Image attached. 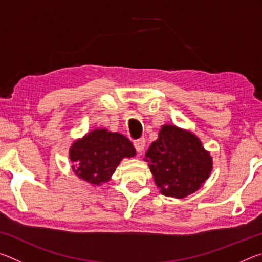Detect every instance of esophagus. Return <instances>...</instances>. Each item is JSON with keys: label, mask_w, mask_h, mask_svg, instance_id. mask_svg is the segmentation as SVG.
<instances>
[{"label": "esophagus", "mask_w": 262, "mask_h": 262, "mask_svg": "<svg viewBox=\"0 0 262 262\" xmlns=\"http://www.w3.org/2000/svg\"><path fill=\"white\" fill-rule=\"evenodd\" d=\"M134 147L136 149L137 152H142L144 150V147H145V140L144 137H141V139H137L134 141Z\"/></svg>", "instance_id": "34e87169"}]
</instances>
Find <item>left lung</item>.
<instances>
[{
	"mask_svg": "<svg viewBox=\"0 0 262 262\" xmlns=\"http://www.w3.org/2000/svg\"><path fill=\"white\" fill-rule=\"evenodd\" d=\"M145 161L162 194L177 199L200 188L212 168L210 155L196 136L168 125L162 127Z\"/></svg>",
	"mask_w": 262,
	"mask_h": 262,
	"instance_id": "obj_1",
	"label": "left lung"
}]
</instances>
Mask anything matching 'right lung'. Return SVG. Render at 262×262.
Wrapping results in <instances>:
<instances>
[{
    "mask_svg": "<svg viewBox=\"0 0 262 262\" xmlns=\"http://www.w3.org/2000/svg\"><path fill=\"white\" fill-rule=\"evenodd\" d=\"M132 142L119 133L96 129L70 148L73 171L94 185L106 183L123 157L135 156Z\"/></svg>",
    "mask_w": 262,
    "mask_h": 262,
    "instance_id": "1",
    "label": "right lung"
}]
</instances>
